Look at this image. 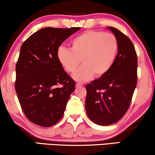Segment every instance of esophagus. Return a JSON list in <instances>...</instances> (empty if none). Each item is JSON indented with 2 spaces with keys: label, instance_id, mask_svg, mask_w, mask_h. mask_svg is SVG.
I'll use <instances>...</instances> for the list:
<instances>
[{
  "label": "esophagus",
  "instance_id": "34e87169",
  "mask_svg": "<svg viewBox=\"0 0 155 155\" xmlns=\"http://www.w3.org/2000/svg\"><path fill=\"white\" fill-rule=\"evenodd\" d=\"M82 84L81 83H77L76 84V87H82Z\"/></svg>",
  "mask_w": 155,
  "mask_h": 155
}]
</instances>
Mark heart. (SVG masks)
I'll use <instances>...</instances> for the list:
<instances>
[{"mask_svg": "<svg viewBox=\"0 0 155 155\" xmlns=\"http://www.w3.org/2000/svg\"><path fill=\"white\" fill-rule=\"evenodd\" d=\"M71 48L61 46L57 51V58L68 73H74V80L84 82L93 75H104L113 64L118 50V41L111 33L87 31L72 40Z\"/></svg>", "mask_w": 155, "mask_h": 155, "instance_id": "obj_1", "label": "heart"}]
</instances>
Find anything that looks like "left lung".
Masks as SVG:
<instances>
[{
	"instance_id": "obj_1",
	"label": "left lung",
	"mask_w": 155,
	"mask_h": 155,
	"mask_svg": "<svg viewBox=\"0 0 155 155\" xmlns=\"http://www.w3.org/2000/svg\"><path fill=\"white\" fill-rule=\"evenodd\" d=\"M107 28L117 39V56L104 75L86 85L87 114L99 126L113 124L125 115L137 80V57L133 42L116 28Z\"/></svg>"
}]
</instances>
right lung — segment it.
I'll list each match as a JSON object with an SVG mask.
<instances>
[{
  "label": "right lung",
  "mask_w": 155,
  "mask_h": 155,
  "mask_svg": "<svg viewBox=\"0 0 155 155\" xmlns=\"http://www.w3.org/2000/svg\"><path fill=\"white\" fill-rule=\"evenodd\" d=\"M80 29L42 28L21 46L15 87L25 115L33 124L54 126L64 114L75 82L63 70L57 51Z\"/></svg>",
  "instance_id": "add662e5"
}]
</instances>
